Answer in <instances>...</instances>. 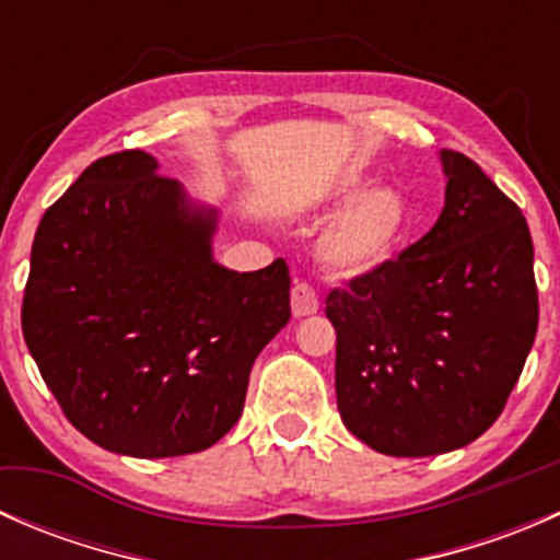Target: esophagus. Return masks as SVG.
<instances>
[{"instance_id":"esophagus-1","label":"esophagus","mask_w":560,"mask_h":560,"mask_svg":"<svg viewBox=\"0 0 560 560\" xmlns=\"http://www.w3.org/2000/svg\"><path fill=\"white\" fill-rule=\"evenodd\" d=\"M290 303H292V314L295 316H308L319 308V298H316L314 287L306 284V281H295V284H292Z\"/></svg>"}]
</instances>
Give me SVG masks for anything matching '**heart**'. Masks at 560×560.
I'll list each match as a JSON object with an SVG mask.
<instances>
[{"mask_svg":"<svg viewBox=\"0 0 560 560\" xmlns=\"http://www.w3.org/2000/svg\"><path fill=\"white\" fill-rule=\"evenodd\" d=\"M352 196L355 200L336 213L319 238L322 262L343 276L382 268L411 228V206L395 186L365 191V180H341L336 189L338 200H351Z\"/></svg>","mask_w":560,"mask_h":560,"instance_id":"1","label":"heart"}]
</instances>
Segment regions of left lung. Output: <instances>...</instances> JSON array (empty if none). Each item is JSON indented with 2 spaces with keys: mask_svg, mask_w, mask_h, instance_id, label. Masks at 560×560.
I'll return each instance as SVG.
<instances>
[{
  "mask_svg": "<svg viewBox=\"0 0 560 560\" xmlns=\"http://www.w3.org/2000/svg\"><path fill=\"white\" fill-rule=\"evenodd\" d=\"M442 165L436 224L325 301L343 425L393 457L442 455L482 436L539 325L521 208L468 156L442 151Z\"/></svg>",
  "mask_w": 560,
  "mask_h": 560,
  "instance_id": "1",
  "label": "left lung"
}]
</instances>
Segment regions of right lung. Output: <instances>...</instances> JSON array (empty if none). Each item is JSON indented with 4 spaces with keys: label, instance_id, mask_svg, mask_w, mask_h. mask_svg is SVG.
I'll use <instances>...</instances> for the list:
<instances>
[{
    "label": "right lung",
    "instance_id": "1",
    "mask_svg": "<svg viewBox=\"0 0 560 560\" xmlns=\"http://www.w3.org/2000/svg\"><path fill=\"white\" fill-rule=\"evenodd\" d=\"M217 211L191 206L151 154L92 162L43 213L21 327L39 374L86 439L129 457L217 444L248 374L290 322V268L213 262Z\"/></svg>",
    "mask_w": 560,
    "mask_h": 560
}]
</instances>
